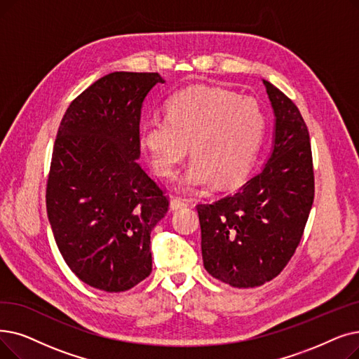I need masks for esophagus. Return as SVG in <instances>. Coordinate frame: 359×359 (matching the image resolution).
Masks as SVG:
<instances>
[{
    "mask_svg": "<svg viewBox=\"0 0 359 359\" xmlns=\"http://www.w3.org/2000/svg\"><path fill=\"white\" fill-rule=\"evenodd\" d=\"M189 205V201L188 199H183V198H180V196H173L171 198V201H170V208L171 210H180V208H183V207H188Z\"/></svg>",
    "mask_w": 359,
    "mask_h": 359,
    "instance_id": "esophagus-1",
    "label": "esophagus"
}]
</instances>
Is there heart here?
I'll return each mask as SVG.
<instances>
[{
	"label": "heart",
	"mask_w": 359,
	"mask_h": 359,
	"mask_svg": "<svg viewBox=\"0 0 359 359\" xmlns=\"http://www.w3.org/2000/svg\"><path fill=\"white\" fill-rule=\"evenodd\" d=\"M164 111V120L144 123L139 130V141L160 177L176 175L188 145L194 160L182 180L184 188H204L214 180L230 186L248 173L266 126L255 100L199 85L175 93Z\"/></svg>",
	"instance_id": "b5f03b06"
}]
</instances>
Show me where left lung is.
Segmentation results:
<instances>
[{"mask_svg":"<svg viewBox=\"0 0 359 359\" xmlns=\"http://www.w3.org/2000/svg\"><path fill=\"white\" fill-rule=\"evenodd\" d=\"M276 117L267 164L235 195L198 204L205 270L233 287L277 277L298 248L314 201L306 124L285 93L262 81Z\"/></svg>","mask_w":359,"mask_h":359,"instance_id":"1","label":"left lung"}]
</instances>
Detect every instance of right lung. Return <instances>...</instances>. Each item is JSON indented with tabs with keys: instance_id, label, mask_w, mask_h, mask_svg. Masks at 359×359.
<instances>
[{
	"instance_id": "obj_1",
	"label": "right lung",
	"mask_w": 359,
	"mask_h": 359,
	"mask_svg": "<svg viewBox=\"0 0 359 359\" xmlns=\"http://www.w3.org/2000/svg\"><path fill=\"white\" fill-rule=\"evenodd\" d=\"M158 73L114 72L85 89L61 118L46 180L55 243L83 283L124 292L152 271L151 231L168 198L136 161L139 121Z\"/></svg>"
}]
</instances>
